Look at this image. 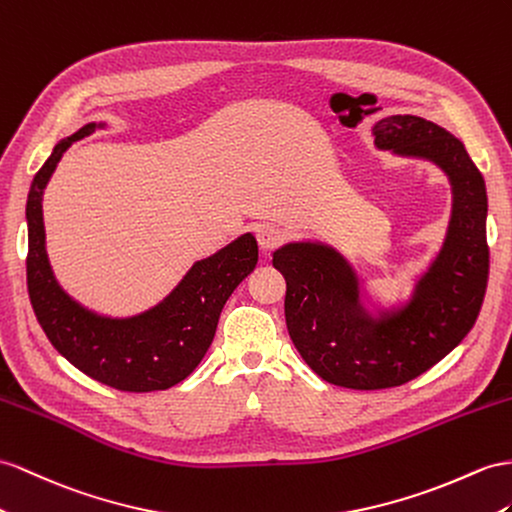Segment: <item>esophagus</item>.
Listing matches in <instances>:
<instances>
[{"label": "esophagus", "instance_id": "34e87169", "mask_svg": "<svg viewBox=\"0 0 512 512\" xmlns=\"http://www.w3.org/2000/svg\"><path fill=\"white\" fill-rule=\"evenodd\" d=\"M283 240V231L277 225H261L257 229V242L261 246V251H272L274 246L281 244Z\"/></svg>", "mask_w": 512, "mask_h": 512}]
</instances>
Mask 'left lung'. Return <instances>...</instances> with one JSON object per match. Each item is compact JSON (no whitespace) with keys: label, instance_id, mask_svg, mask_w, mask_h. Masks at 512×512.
Listing matches in <instances>:
<instances>
[{"label":"left lung","instance_id":"1","mask_svg":"<svg viewBox=\"0 0 512 512\" xmlns=\"http://www.w3.org/2000/svg\"><path fill=\"white\" fill-rule=\"evenodd\" d=\"M374 147L437 166L452 205L443 242L396 303L372 300L348 259L318 240H292L272 253L287 283L285 322L300 357L322 381L387 389L413 381L463 342L487 290V188L463 142L413 114L372 127Z\"/></svg>","mask_w":512,"mask_h":512}]
</instances>
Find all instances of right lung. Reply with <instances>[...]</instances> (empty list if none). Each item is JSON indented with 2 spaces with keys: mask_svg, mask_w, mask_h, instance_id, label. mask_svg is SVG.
Masks as SVG:
<instances>
[{
  "mask_svg": "<svg viewBox=\"0 0 512 512\" xmlns=\"http://www.w3.org/2000/svg\"><path fill=\"white\" fill-rule=\"evenodd\" d=\"M106 121L86 123L58 140L34 181L25 205L28 220V292L38 322L60 355L95 381L121 391H160L188 378L212 346L220 311L257 266L251 231L188 268L160 303L131 316H110L82 305L58 283L49 264L43 194L73 142Z\"/></svg>",
  "mask_w": 512,
  "mask_h": 512,
  "instance_id": "right-lung-1",
  "label": "right lung"
}]
</instances>
